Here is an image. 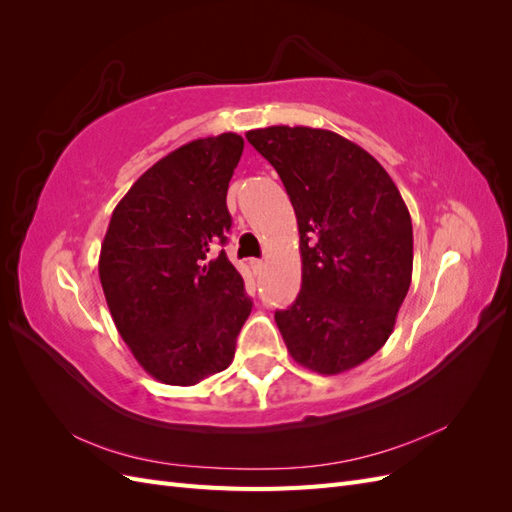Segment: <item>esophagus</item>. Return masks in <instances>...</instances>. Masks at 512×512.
<instances>
[{
    "label": "esophagus",
    "mask_w": 512,
    "mask_h": 512,
    "mask_svg": "<svg viewBox=\"0 0 512 512\" xmlns=\"http://www.w3.org/2000/svg\"><path fill=\"white\" fill-rule=\"evenodd\" d=\"M250 267H252V271L258 275V273H262L265 271V267H267V262L265 260H258V258H254V260H250Z\"/></svg>",
    "instance_id": "esophagus-1"
}]
</instances>
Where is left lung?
<instances>
[{"instance_id":"left-lung-1","label":"left lung","mask_w":512,"mask_h":512,"mask_svg":"<svg viewBox=\"0 0 512 512\" xmlns=\"http://www.w3.org/2000/svg\"><path fill=\"white\" fill-rule=\"evenodd\" d=\"M277 170L299 224L301 292L275 312L290 356L335 376L391 337L412 282V220L380 162L331 130L245 134Z\"/></svg>"}]
</instances>
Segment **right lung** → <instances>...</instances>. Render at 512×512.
Here are the masks:
<instances>
[{"instance_id":"add662e5","label":"right lung","mask_w":512,"mask_h":512,"mask_svg":"<svg viewBox=\"0 0 512 512\" xmlns=\"http://www.w3.org/2000/svg\"><path fill=\"white\" fill-rule=\"evenodd\" d=\"M235 132L170 151L119 200L100 250L115 327L149 376L192 386L232 363L252 312L224 250L226 192L241 160Z\"/></svg>"}]
</instances>
